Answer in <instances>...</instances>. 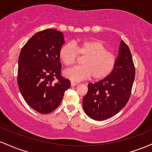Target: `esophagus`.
<instances>
[{"label": "esophagus", "mask_w": 152, "mask_h": 152, "mask_svg": "<svg viewBox=\"0 0 152 152\" xmlns=\"http://www.w3.org/2000/svg\"><path fill=\"white\" fill-rule=\"evenodd\" d=\"M79 83H77V82H75V81H71V85L72 86H75V85H77Z\"/></svg>", "instance_id": "34e87169"}]
</instances>
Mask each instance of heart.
I'll return each instance as SVG.
<instances>
[{"label": "heart", "instance_id": "1", "mask_svg": "<svg viewBox=\"0 0 152 152\" xmlns=\"http://www.w3.org/2000/svg\"><path fill=\"white\" fill-rule=\"evenodd\" d=\"M78 54L85 56L80 66H76L64 71V75L73 81H79L92 77L95 80H100L111 74L116 57L102 41L97 39L78 40L74 43L62 46L59 52L61 62L66 67L76 62Z\"/></svg>", "mask_w": 152, "mask_h": 152}]
</instances>
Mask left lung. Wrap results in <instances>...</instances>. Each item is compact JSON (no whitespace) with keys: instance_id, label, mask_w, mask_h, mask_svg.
<instances>
[{"instance_id":"obj_1","label":"left lung","mask_w":152,"mask_h":152,"mask_svg":"<svg viewBox=\"0 0 152 152\" xmlns=\"http://www.w3.org/2000/svg\"><path fill=\"white\" fill-rule=\"evenodd\" d=\"M135 72L130 49L122 40L111 74L98 83L88 84L83 101L85 113L93 120L103 121L121 110L130 98Z\"/></svg>"}]
</instances>
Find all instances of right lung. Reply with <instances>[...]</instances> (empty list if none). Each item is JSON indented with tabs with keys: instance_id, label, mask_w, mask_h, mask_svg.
<instances>
[{
	"instance_id": "right-lung-1",
	"label": "right lung",
	"mask_w": 152,
	"mask_h": 152,
	"mask_svg": "<svg viewBox=\"0 0 152 152\" xmlns=\"http://www.w3.org/2000/svg\"><path fill=\"white\" fill-rule=\"evenodd\" d=\"M63 33L47 28L28 39L18 57V88L28 105L42 114L59 107L70 81L61 75L59 52Z\"/></svg>"
}]
</instances>
